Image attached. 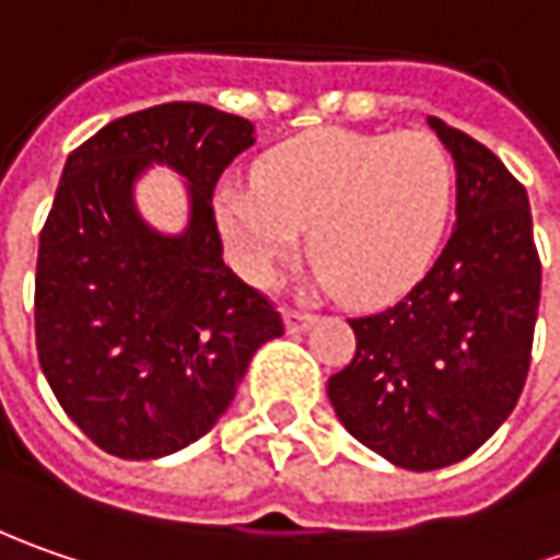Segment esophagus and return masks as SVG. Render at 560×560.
I'll use <instances>...</instances> for the list:
<instances>
[{
  "mask_svg": "<svg viewBox=\"0 0 560 560\" xmlns=\"http://www.w3.org/2000/svg\"><path fill=\"white\" fill-rule=\"evenodd\" d=\"M313 325V316L310 313H300V310H284V328H288V335H300V331H306Z\"/></svg>",
  "mask_w": 560,
  "mask_h": 560,
  "instance_id": "esophagus-1",
  "label": "esophagus"
}]
</instances>
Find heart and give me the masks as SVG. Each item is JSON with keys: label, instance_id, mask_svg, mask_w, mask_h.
Here are the masks:
<instances>
[{"label": "heart", "instance_id": "heart-1", "mask_svg": "<svg viewBox=\"0 0 560 560\" xmlns=\"http://www.w3.org/2000/svg\"><path fill=\"white\" fill-rule=\"evenodd\" d=\"M453 201V154L434 132L313 129L269 148L254 185H225L217 220L244 279H272L310 229L322 279L350 303H377L434 260Z\"/></svg>", "mask_w": 560, "mask_h": 560}]
</instances>
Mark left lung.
<instances>
[{
  "label": "left lung",
  "mask_w": 560,
  "mask_h": 560,
  "mask_svg": "<svg viewBox=\"0 0 560 560\" xmlns=\"http://www.w3.org/2000/svg\"><path fill=\"white\" fill-rule=\"evenodd\" d=\"M428 124L453 151V235L406 298L347 318L357 357L328 377L343 428L406 471L468 458L509 418L530 372L542 284L527 188L468 132Z\"/></svg>",
  "instance_id": "obj_1"
}]
</instances>
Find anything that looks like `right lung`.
<instances>
[{"mask_svg":"<svg viewBox=\"0 0 560 560\" xmlns=\"http://www.w3.org/2000/svg\"><path fill=\"white\" fill-rule=\"evenodd\" d=\"M254 124L198 102L154 105L73 148L39 232L36 350L51 394L117 458H161L203 436L279 310L222 262L213 188ZM151 163L189 179L183 236L141 222L131 183Z\"/></svg>","mask_w":560,"mask_h":560,"instance_id":"1","label":"right lung"}]
</instances>
